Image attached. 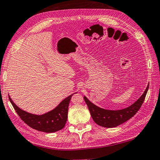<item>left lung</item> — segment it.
Listing matches in <instances>:
<instances>
[{
    "mask_svg": "<svg viewBox=\"0 0 160 160\" xmlns=\"http://www.w3.org/2000/svg\"><path fill=\"white\" fill-rule=\"evenodd\" d=\"M147 85L145 91L134 104L129 107L119 110H109L97 107V105L91 102L87 97H83V99L87 104L91 116L95 122L96 124L101 127H107V128H113L123 124L127 120L134 117L135 114L138 112L142 104H143L146 94L149 88Z\"/></svg>",
    "mask_w": 160,
    "mask_h": 160,
    "instance_id": "obj_1",
    "label": "left lung"
}]
</instances>
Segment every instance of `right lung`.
<instances>
[{
	"instance_id": "obj_1",
	"label": "right lung",
	"mask_w": 160,
	"mask_h": 160,
	"mask_svg": "<svg viewBox=\"0 0 160 160\" xmlns=\"http://www.w3.org/2000/svg\"><path fill=\"white\" fill-rule=\"evenodd\" d=\"M73 94L66 97L51 111L41 115L31 114L20 109L12 101L10 96L8 97L16 113L27 125L38 131L53 133L64 127L67 121L68 105Z\"/></svg>"
}]
</instances>
